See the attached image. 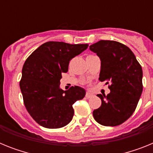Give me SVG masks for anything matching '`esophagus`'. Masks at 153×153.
I'll return each instance as SVG.
<instances>
[{"label":"esophagus","instance_id":"esophagus-1","mask_svg":"<svg viewBox=\"0 0 153 153\" xmlns=\"http://www.w3.org/2000/svg\"><path fill=\"white\" fill-rule=\"evenodd\" d=\"M93 96H94V94H93V93H91V92H87V93H86V98H91V97H93Z\"/></svg>","mask_w":153,"mask_h":153}]
</instances>
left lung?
<instances>
[{
	"instance_id": "8db88e82",
	"label": "left lung",
	"mask_w": 153,
	"mask_h": 153,
	"mask_svg": "<svg viewBox=\"0 0 153 153\" xmlns=\"http://www.w3.org/2000/svg\"><path fill=\"white\" fill-rule=\"evenodd\" d=\"M101 61L99 79L110 83V93L98 94L100 107L93 110L98 123L116 126L124 123L136 109L143 92V70L132 51L114 40H100L90 46Z\"/></svg>"
}]
</instances>
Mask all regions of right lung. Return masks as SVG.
<instances>
[{
  "label": "right lung",
  "instance_id": "1",
  "mask_svg": "<svg viewBox=\"0 0 153 153\" xmlns=\"http://www.w3.org/2000/svg\"><path fill=\"white\" fill-rule=\"evenodd\" d=\"M88 44L49 41L42 44L23 66L20 82L27 110L41 126L57 129L67 126L74 114L73 104L82 100L86 90L60 87L62 74L68 71L70 60L87 49Z\"/></svg>",
  "mask_w": 153,
  "mask_h": 153
}]
</instances>
